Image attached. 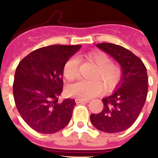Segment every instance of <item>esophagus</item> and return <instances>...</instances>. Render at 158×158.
Returning a JSON list of instances; mask_svg holds the SVG:
<instances>
[{"label":"esophagus","mask_w":158,"mask_h":158,"mask_svg":"<svg viewBox=\"0 0 158 158\" xmlns=\"http://www.w3.org/2000/svg\"><path fill=\"white\" fill-rule=\"evenodd\" d=\"M89 99H79L76 98L75 99V102L76 103H82V102H89Z\"/></svg>","instance_id":"obj_1"}]
</instances>
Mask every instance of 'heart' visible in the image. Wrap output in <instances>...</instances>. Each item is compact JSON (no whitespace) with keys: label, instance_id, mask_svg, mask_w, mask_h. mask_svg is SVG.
I'll use <instances>...</instances> for the list:
<instances>
[{"label":"heart","instance_id":"obj_1","mask_svg":"<svg viewBox=\"0 0 158 158\" xmlns=\"http://www.w3.org/2000/svg\"><path fill=\"white\" fill-rule=\"evenodd\" d=\"M88 58L98 66V71L93 76L95 80H80L67 87L68 95L79 99H89L101 94L103 85L107 91H112L117 87L122 78V70L117 64L112 63L108 55L102 52L88 54ZM79 60L75 56L70 57L63 67V75L72 81L79 75Z\"/></svg>","mask_w":158,"mask_h":158}]
</instances>
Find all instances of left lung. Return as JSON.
<instances>
[{
  "instance_id": "left-lung-1",
  "label": "left lung",
  "mask_w": 158,
  "mask_h": 158,
  "mask_svg": "<svg viewBox=\"0 0 158 158\" xmlns=\"http://www.w3.org/2000/svg\"><path fill=\"white\" fill-rule=\"evenodd\" d=\"M97 47L120 64L122 78L120 88L102 99V110L92 114L90 120L100 131L121 132L135 122L144 106L148 85L147 69L137 56L121 46L103 43L97 44Z\"/></svg>"
}]
</instances>
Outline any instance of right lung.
I'll use <instances>...</instances> for the list:
<instances>
[{"mask_svg": "<svg viewBox=\"0 0 158 158\" xmlns=\"http://www.w3.org/2000/svg\"><path fill=\"white\" fill-rule=\"evenodd\" d=\"M80 45H52L38 48L16 68L13 84L15 102L21 117L33 130L54 134L72 117L74 99L58 100L63 90V67Z\"/></svg>", "mask_w": 158, "mask_h": 158, "instance_id": "obj_1", "label": "right lung"}]
</instances>
